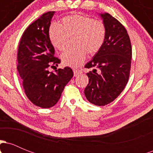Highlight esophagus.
<instances>
[{
    "instance_id": "obj_1",
    "label": "esophagus",
    "mask_w": 153,
    "mask_h": 153,
    "mask_svg": "<svg viewBox=\"0 0 153 153\" xmlns=\"http://www.w3.org/2000/svg\"><path fill=\"white\" fill-rule=\"evenodd\" d=\"M73 73H74V76H77V75L81 73V71H79V70H74L73 71Z\"/></svg>"
}]
</instances>
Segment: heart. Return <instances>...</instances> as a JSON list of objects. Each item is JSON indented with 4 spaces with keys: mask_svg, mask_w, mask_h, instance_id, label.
<instances>
[{
    "mask_svg": "<svg viewBox=\"0 0 153 153\" xmlns=\"http://www.w3.org/2000/svg\"><path fill=\"white\" fill-rule=\"evenodd\" d=\"M106 29L100 20L80 14L67 16L61 20V24L52 23L48 29L51 45L58 50L65 48L67 36H74L73 45L61 54L62 64L71 68H78L86 56L96 54L104 43Z\"/></svg>",
    "mask_w": 153,
    "mask_h": 153,
    "instance_id": "1",
    "label": "heart"
}]
</instances>
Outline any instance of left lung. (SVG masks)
<instances>
[{
	"label": "left lung",
	"instance_id": "left-lung-1",
	"mask_svg": "<svg viewBox=\"0 0 153 153\" xmlns=\"http://www.w3.org/2000/svg\"><path fill=\"white\" fill-rule=\"evenodd\" d=\"M99 15L106 26V38L100 50L85 65L93 70L86 73L89 82L84 94L89 102L101 106L117 99L127 85L131 45L127 30L117 19L108 13Z\"/></svg>",
	"mask_w": 153,
	"mask_h": 153
}]
</instances>
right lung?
Listing matches in <instances>:
<instances>
[{"instance_id": "1", "label": "right lung", "mask_w": 153, "mask_h": 153, "mask_svg": "<svg viewBox=\"0 0 153 153\" xmlns=\"http://www.w3.org/2000/svg\"><path fill=\"white\" fill-rule=\"evenodd\" d=\"M55 12L44 13L24 31L18 50L17 70L28 99L36 106L47 108L59 101L64 88L73 76L69 67L48 71L50 65H58L54 57V49L48 36V29ZM53 67V66H52ZM55 67V66H54Z\"/></svg>"}]
</instances>
